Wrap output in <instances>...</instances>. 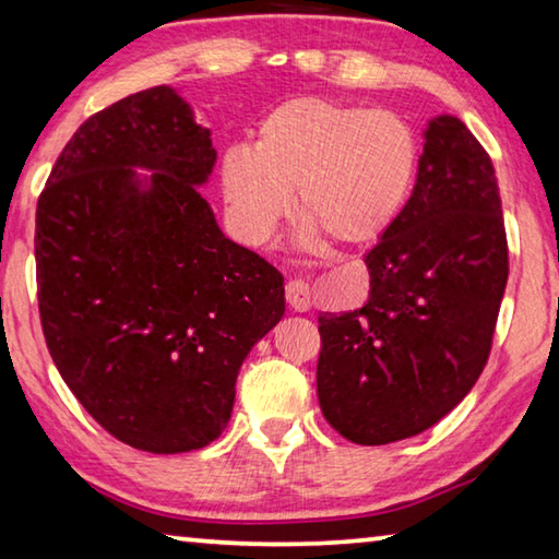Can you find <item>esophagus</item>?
Returning <instances> with one entry per match:
<instances>
[{"label": "esophagus", "mask_w": 559, "mask_h": 559, "mask_svg": "<svg viewBox=\"0 0 559 559\" xmlns=\"http://www.w3.org/2000/svg\"><path fill=\"white\" fill-rule=\"evenodd\" d=\"M286 304L298 313H306L311 308V288H308L306 281L290 278L286 283Z\"/></svg>", "instance_id": "esophagus-1"}]
</instances>
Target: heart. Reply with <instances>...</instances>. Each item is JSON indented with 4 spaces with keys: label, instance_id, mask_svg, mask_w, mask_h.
I'll return each mask as SVG.
<instances>
[{
    "label": "heart",
    "instance_id": "heart-1",
    "mask_svg": "<svg viewBox=\"0 0 559 559\" xmlns=\"http://www.w3.org/2000/svg\"><path fill=\"white\" fill-rule=\"evenodd\" d=\"M418 158V136L401 114L296 96L265 114L251 148H226L221 189L246 241H269L296 191L308 231L360 246L383 236L403 211Z\"/></svg>",
    "mask_w": 559,
    "mask_h": 559
}]
</instances>
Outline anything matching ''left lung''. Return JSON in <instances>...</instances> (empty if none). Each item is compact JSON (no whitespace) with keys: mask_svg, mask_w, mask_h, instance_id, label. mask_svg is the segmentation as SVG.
<instances>
[{"mask_svg":"<svg viewBox=\"0 0 559 559\" xmlns=\"http://www.w3.org/2000/svg\"><path fill=\"white\" fill-rule=\"evenodd\" d=\"M366 265V304L318 316V403L343 438L388 445L471 393L508 283L495 168L457 117L428 123L413 197Z\"/></svg>","mask_w":559,"mask_h":559,"instance_id":"obj_1","label":"left lung"}]
</instances>
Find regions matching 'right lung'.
Here are the masks:
<instances>
[{"mask_svg": "<svg viewBox=\"0 0 559 559\" xmlns=\"http://www.w3.org/2000/svg\"><path fill=\"white\" fill-rule=\"evenodd\" d=\"M209 129L168 86L88 117L37 201V298L57 370L114 438L189 453L231 420L238 368L276 325L283 276L216 224ZM134 165L155 174L141 182Z\"/></svg>", "mask_w": 559, "mask_h": 559, "instance_id": "add662e5", "label": "right lung"}]
</instances>
